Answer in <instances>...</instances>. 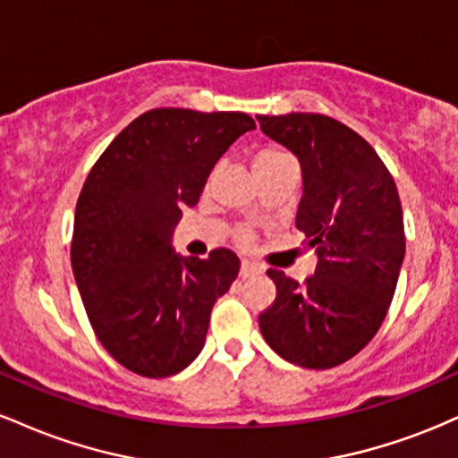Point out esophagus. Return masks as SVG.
<instances>
[{
	"mask_svg": "<svg viewBox=\"0 0 458 458\" xmlns=\"http://www.w3.org/2000/svg\"><path fill=\"white\" fill-rule=\"evenodd\" d=\"M260 273H262V269H260L259 265H254V262H247V260L241 262V271H239V276L243 277V280H247V277L260 276Z\"/></svg>",
	"mask_w": 458,
	"mask_h": 458,
	"instance_id": "esophagus-1",
	"label": "esophagus"
}]
</instances>
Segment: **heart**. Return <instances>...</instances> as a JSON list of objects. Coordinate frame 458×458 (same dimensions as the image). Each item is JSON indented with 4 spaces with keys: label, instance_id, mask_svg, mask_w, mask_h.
Here are the masks:
<instances>
[{
    "label": "heart",
    "instance_id": "1",
    "mask_svg": "<svg viewBox=\"0 0 458 458\" xmlns=\"http://www.w3.org/2000/svg\"><path fill=\"white\" fill-rule=\"evenodd\" d=\"M288 159L286 152H282L280 148H262L256 152L254 157V170L256 167H262V165H271V163H277V161H284Z\"/></svg>",
    "mask_w": 458,
    "mask_h": 458
}]
</instances>
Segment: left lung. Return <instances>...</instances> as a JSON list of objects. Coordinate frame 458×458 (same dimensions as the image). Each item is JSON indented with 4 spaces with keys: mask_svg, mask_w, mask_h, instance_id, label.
Wrapping results in <instances>:
<instances>
[{
    "mask_svg": "<svg viewBox=\"0 0 458 458\" xmlns=\"http://www.w3.org/2000/svg\"><path fill=\"white\" fill-rule=\"evenodd\" d=\"M260 131L299 159L297 228L318 254L306 284L269 269L277 288L259 317L262 338L295 366L325 370L379 331L404 260L396 182L375 148L329 115H256Z\"/></svg>",
    "mask_w": 458,
    "mask_h": 458,
    "instance_id": "8db88e82",
    "label": "left lung"
}]
</instances>
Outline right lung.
<instances>
[{
	"label": "right lung",
	"instance_id": "add662e5",
	"mask_svg": "<svg viewBox=\"0 0 458 458\" xmlns=\"http://www.w3.org/2000/svg\"><path fill=\"white\" fill-rule=\"evenodd\" d=\"M251 129L241 112L150 109L120 131L83 182L72 273L97 338L135 375L163 379L191 364L215 301L239 276L234 251L181 256L172 234L219 157Z\"/></svg>",
	"mask_w": 458,
	"mask_h": 458
}]
</instances>
